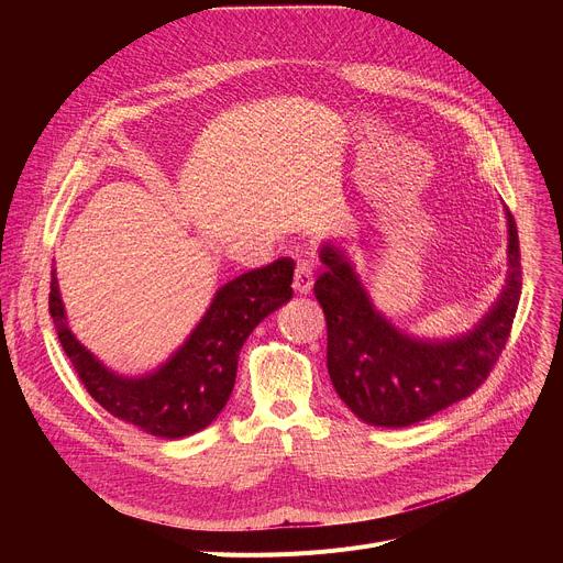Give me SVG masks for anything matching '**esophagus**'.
<instances>
[{
	"label": "esophagus",
	"instance_id": "esophagus-1",
	"mask_svg": "<svg viewBox=\"0 0 563 563\" xmlns=\"http://www.w3.org/2000/svg\"><path fill=\"white\" fill-rule=\"evenodd\" d=\"M314 283V266L310 262H299L297 269H294V291L297 294H308Z\"/></svg>",
	"mask_w": 563,
	"mask_h": 563
}]
</instances>
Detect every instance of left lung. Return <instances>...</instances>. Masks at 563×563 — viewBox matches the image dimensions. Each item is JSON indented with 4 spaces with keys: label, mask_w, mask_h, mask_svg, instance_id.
Here are the masks:
<instances>
[{
    "label": "left lung",
    "mask_w": 563,
    "mask_h": 563,
    "mask_svg": "<svg viewBox=\"0 0 563 563\" xmlns=\"http://www.w3.org/2000/svg\"><path fill=\"white\" fill-rule=\"evenodd\" d=\"M509 274L495 306L465 335L412 338L383 317L349 257L323 244V274L314 297L327 314V365L333 388L356 418L374 427H410L470 397L493 372L505 349L520 301L522 272L511 212Z\"/></svg>",
    "instance_id": "8db88e82"
}]
</instances>
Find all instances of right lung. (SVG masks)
Here are the masks:
<instances>
[{
    "label": "right lung",
    "mask_w": 563,
    "mask_h": 563,
    "mask_svg": "<svg viewBox=\"0 0 563 563\" xmlns=\"http://www.w3.org/2000/svg\"><path fill=\"white\" fill-rule=\"evenodd\" d=\"M294 260L280 257L225 283L173 356L145 376L107 369L68 329L52 272L49 314L86 393L113 418L157 438H185L210 427L230 399L236 358L257 323L291 299Z\"/></svg>",
    "instance_id": "1"
}]
</instances>
